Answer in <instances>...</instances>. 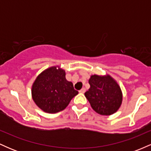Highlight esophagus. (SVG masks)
<instances>
[{
    "instance_id": "esophagus-1",
    "label": "esophagus",
    "mask_w": 151,
    "mask_h": 151,
    "mask_svg": "<svg viewBox=\"0 0 151 151\" xmlns=\"http://www.w3.org/2000/svg\"><path fill=\"white\" fill-rule=\"evenodd\" d=\"M85 91H86L85 88H82L81 90H79V93H84Z\"/></svg>"
}]
</instances>
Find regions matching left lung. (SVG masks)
Wrapping results in <instances>:
<instances>
[{
	"mask_svg": "<svg viewBox=\"0 0 151 151\" xmlns=\"http://www.w3.org/2000/svg\"><path fill=\"white\" fill-rule=\"evenodd\" d=\"M89 83L90 88L84 95L91 108L104 116L116 113L123 100L122 91L116 81L109 74H93L90 77Z\"/></svg>",
	"mask_w": 151,
	"mask_h": 151,
	"instance_id": "1",
	"label": "left lung"
}]
</instances>
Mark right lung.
I'll list each match as a JSON object with an SVG mask.
<instances>
[{
	"label": "right lung",
	"instance_id": "right-lung-1",
	"mask_svg": "<svg viewBox=\"0 0 151 151\" xmlns=\"http://www.w3.org/2000/svg\"><path fill=\"white\" fill-rule=\"evenodd\" d=\"M65 71L59 66L49 67L37 76L32 86V97L43 111L55 114L64 110L78 94L73 84L67 81Z\"/></svg>",
	"mask_w": 151,
	"mask_h": 151
}]
</instances>
